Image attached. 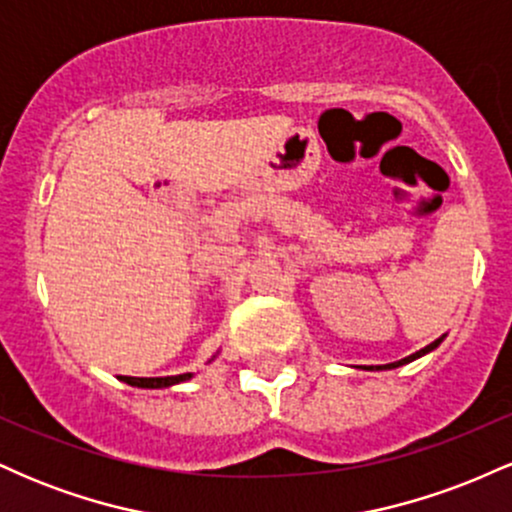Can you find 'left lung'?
I'll return each instance as SVG.
<instances>
[{
	"mask_svg": "<svg viewBox=\"0 0 512 512\" xmlns=\"http://www.w3.org/2000/svg\"><path fill=\"white\" fill-rule=\"evenodd\" d=\"M443 342V337H438L436 342L433 344H428V346H424V349L421 351H416V354H411V356H407V358H402V361H395V363H385V366H368V368H363V370H390V368H399V366H404V363H411V361H416V358H421V356H426V354H431L433 349H436V346Z\"/></svg>",
	"mask_w": 512,
	"mask_h": 512,
	"instance_id": "8db88e82",
	"label": "left lung"
}]
</instances>
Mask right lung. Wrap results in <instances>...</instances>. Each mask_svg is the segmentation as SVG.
I'll list each match as a JSON object with an SVG mask.
<instances>
[{"label":"right lung","instance_id":"add662e5","mask_svg":"<svg viewBox=\"0 0 512 512\" xmlns=\"http://www.w3.org/2000/svg\"><path fill=\"white\" fill-rule=\"evenodd\" d=\"M192 373H182V375H168V378H129V375H122V383L134 385V387H151V390H158V387H170L190 380Z\"/></svg>","mask_w":512,"mask_h":512}]
</instances>
